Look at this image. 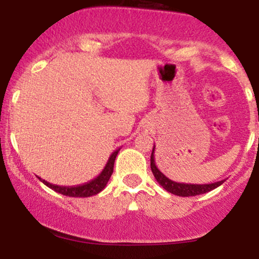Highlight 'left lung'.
<instances>
[{
  "label": "left lung",
  "mask_w": 259,
  "mask_h": 259,
  "mask_svg": "<svg viewBox=\"0 0 259 259\" xmlns=\"http://www.w3.org/2000/svg\"><path fill=\"white\" fill-rule=\"evenodd\" d=\"M154 147L152 148V154H151V170L156 178V180L158 181L159 185L164 190H167L170 194L181 196V197H190V196H197L206 194V192L212 191V190L217 189L218 186H221L225 180L217 181V183H210V184H185V183H177V181L170 180L169 178L165 177L162 171L157 168L156 162H154Z\"/></svg>",
  "instance_id": "obj_1"
}]
</instances>
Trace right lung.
<instances>
[{
	"instance_id": "1",
	"label": "right lung",
	"mask_w": 259,
	"mask_h": 259,
	"mask_svg": "<svg viewBox=\"0 0 259 259\" xmlns=\"http://www.w3.org/2000/svg\"><path fill=\"white\" fill-rule=\"evenodd\" d=\"M120 148L115 150L114 152L111 154L108 162H107L106 167L103 168V170L101 171L100 175H97L95 179H92L89 183L82 184V185L79 186H58L55 185V184L49 183V181L41 179L38 178L46 186H49L50 189H52L53 191L58 192V194H62L64 196H69V197H90V196H95L100 194L103 189H105L107 183H108L109 178L113 173V167H114V160L115 157H117L118 152H119Z\"/></svg>"
}]
</instances>
